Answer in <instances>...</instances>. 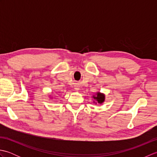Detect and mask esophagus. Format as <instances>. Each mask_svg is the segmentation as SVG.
I'll list each match as a JSON object with an SVG mask.
<instances>
[{
	"mask_svg": "<svg viewBox=\"0 0 157 157\" xmlns=\"http://www.w3.org/2000/svg\"><path fill=\"white\" fill-rule=\"evenodd\" d=\"M75 89H76V90H78V88H75Z\"/></svg>",
	"mask_w": 157,
	"mask_h": 157,
	"instance_id": "34e87169",
	"label": "esophagus"
}]
</instances>
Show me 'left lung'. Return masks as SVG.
Masks as SVG:
<instances>
[{"instance_id":"obj_1","label":"left lung","mask_w":157,"mask_h":157,"mask_svg":"<svg viewBox=\"0 0 157 157\" xmlns=\"http://www.w3.org/2000/svg\"><path fill=\"white\" fill-rule=\"evenodd\" d=\"M93 97L96 100V102L99 103V104H101V103H102L105 101V95L103 94H101V93L98 92L96 96H93Z\"/></svg>"}]
</instances>
